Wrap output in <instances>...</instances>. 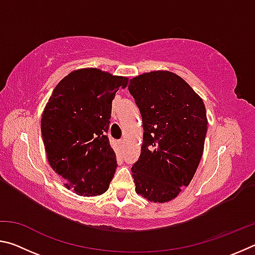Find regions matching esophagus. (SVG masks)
<instances>
[{
  "mask_svg": "<svg viewBox=\"0 0 255 255\" xmlns=\"http://www.w3.org/2000/svg\"><path fill=\"white\" fill-rule=\"evenodd\" d=\"M124 144H125V141L122 139V140H119V145H120V147H124Z\"/></svg>",
  "mask_w": 255,
  "mask_h": 255,
  "instance_id": "1",
  "label": "esophagus"
}]
</instances>
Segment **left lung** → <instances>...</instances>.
Listing matches in <instances>:
<instances>
[{"instance_id": "1", "label": "left lung", "mask_w": 255, "mask_h": 255, "mask_svg": "<svg viewBox=\"0 0 255 255\" xmlns=\"http://www.w3.org/2000/svg\"><path fill=\"white\" fill-rule=\"evenodd\" d=\"M143 119V145L131 167L136 192L153 202L179 195L204 152L207 115L202 99L174 73L155 71L129 81Z\"/></svg>"}]
</instances>
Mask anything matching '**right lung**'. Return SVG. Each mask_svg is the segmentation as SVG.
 I'll list each match as a JSON object with an SVG mask.
<instances>
[{"label":"right lung","instance_id":"1","mask_svg":"<svg viewBox=\"0 0 255 255\" xmlns=\"http://www.w3.org/2000/svg\"><path fill=\"white\" fill-rule=\"evenodd\" d=\"M128 79L98 68L68 74L42 112L41 135L51 169L65 187L84 197L105 193L117 169L107 136L112 100Z\"/></svg>","mask_w":255,"mask_h":255}]
</instances>
